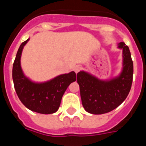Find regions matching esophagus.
<instances>
[{"label":"esophagus","instance_id":"1","mask_svg":"<svg viewBox=\"0 0 146 146\" xmlns=\"http://www.w3.org/2000/svg\"><path fill=\"white\" fill-rule=\"evenodd\" d=\"M80 70V67L79 66H75L74 68V71L75 72L76 74H77V72H79Z\"/></svg>","mask_w":146,"mask_h":146}]
</instances>
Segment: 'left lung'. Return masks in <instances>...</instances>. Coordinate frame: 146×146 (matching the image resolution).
Returning a JSON list of instances; mask_svg holds the SVG:
<instances>
[{
    "mask_svg": "<svg viewBox=\"0 0 146 146\" xmlns=\"http://www.w3.org/2000/svg\"><path fill=\"white\" fill-rule=\"evenodd\" d=\"M123 50L122 69L119 75L110 80H100L84 71L77 74L82 106L91 114L109 113L124 101L128 96L133 78V62L128 46L120 42Z\"/></svg>",
    "mask_w": 146,
    "mask_h": 146,
    "instance_id": "8db88e82",
    "label": "left lung"
}]
</instances>
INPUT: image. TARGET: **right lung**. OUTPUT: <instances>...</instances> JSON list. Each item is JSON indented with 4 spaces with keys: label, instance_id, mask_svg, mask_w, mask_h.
Segmentation results:
<instances>
[{
    "label": "right lung",
    "instance_id": "right-lung-1",
    "mask_svg": "<svg viewBox=\"0 0 146 146\" xmlns=\"http://www.w3.org/2000/svg\"><path fill=\"white\" fill-rule=\"evenodd\" d=\"M30 38L21 44L13 64L12 78L18 97L28 109L42 114H52L58 110L62 96L68 86L76 80L71 72L43 82H36L24 74L20 64L23 47Z\"/></svg>",
    "mask_w": 146,
    "mask_h": 146
}]
</instances>
